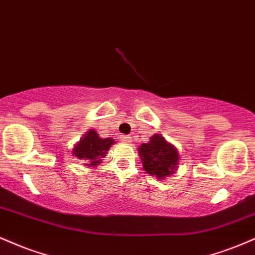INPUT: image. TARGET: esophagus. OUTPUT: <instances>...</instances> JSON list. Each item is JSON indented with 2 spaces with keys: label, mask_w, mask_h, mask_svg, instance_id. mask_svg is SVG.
Here are the masks:
<instances>
[{
  "label": "esophagus",
  "mask_w": 255,
  "mask_h": 255,
  "mask_svg": "<svg viewBox=\"0 0 255 255\" xmlns=\"http://www.w3.org/2000/svg\"><path fill=\"white\" fill-rule=\"evenodd\" d=\"M121 141L125 142V144H130V142L133 141V137L130 135H124L121 136Z\"/></svg>",
  "instance_id": "obj_1"
}]
</instances>
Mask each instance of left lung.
Wrapping results in <instances>:
<instances>
[{
    "instance_id": "8db88e82",
    "label": "left lung",
    "mask_w": 255,
    "mask_h": 255,
    "mask_svg": "<svg viewBox=\"0 0 255 255\" xmlns=\"http://www.w3.org/2000/svg\"><path fill=\"white\" fill-rule=\"evenodd\" d=\"M142 168L158 180H164L177 170L180 164V154L177 148L169 142L162 134H153L147 144L137 147Z\"/></svg>"
}]
</instances>
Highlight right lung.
<instances>
[{"label":"right lung","mask_w":255,"mask_h":255,"mask_svg":"<svg viewBox=\"0 0 255 255\" xmlns=\"http://www.w3.org/2000/svg\"><path fill=\"white\" fill-rule=\"evenodd\" d=\"M114 144L113 137H101L95 129H90L75 144L72 153L78 159H83L85 166H96L102 163Z\"/></svg>","instance_id":"1"}]
</instances>
